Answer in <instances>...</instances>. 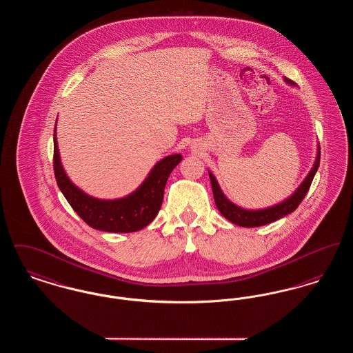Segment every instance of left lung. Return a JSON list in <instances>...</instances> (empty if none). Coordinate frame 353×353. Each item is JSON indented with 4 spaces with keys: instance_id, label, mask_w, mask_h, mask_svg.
<instances>
[{
    "instance_id": "1",
    "label": "left lung",
    "mask_w": 353,
    "mask_h": 353,
    "mask_svg": "<svg viewBox=\"0 0 353 353\" xmlns=\"http://www.w3.org/2000/svg\"><path fill=\"white\" fill-rule=\"evenodd\" d=\"M285 83L294 84L292 81L285 78ZM320 163V148H318V154H316V160L312 169L310 170V173L307 174V177L304 179L301 186L294 192L292 196H290L287 200L276 203L274 206H270L266 209H259V210H246L243 208L236 206L235 203L228 200L226 196L222 193L219 183L216 180V177L213 176L212 172H209V177H210V183H212V189H213V196H214V202L216 206L219 210V213L226 219H229L230 222H233L238 226H243V228H256V226H263L271 223L276 219H281L287 214L292 213L299 203L303 201V199L305 197L311 183L314 180L315 173L318 172Z\"/></svg>"
}]
</instances>
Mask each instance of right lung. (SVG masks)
Returning a JSON list of instances; mask_svg holds the SVG:
<instances>
[{
  "label": "right lung",
  "instance_id": "obj_1",
  "mask_svg": "<svg viewBox=\"0 0 353 353\" xmlns=\"http://www.w3.org/2000/svg\"><path fill=\"white\" fill-rule=\"evenodd\" d=\"M55 130V128H54ZM183 160L170 154L152 168L148 177L130 196L118 200H99L72 184L61 164L57 134L54 132V174L61 192L84 222L101 232L134 233L150 225L157 216L169 174Z\"/></svg>",
  "mask_w": 353,
  "mask_h": 353
}]
</instances>
